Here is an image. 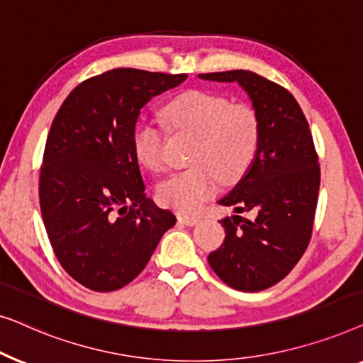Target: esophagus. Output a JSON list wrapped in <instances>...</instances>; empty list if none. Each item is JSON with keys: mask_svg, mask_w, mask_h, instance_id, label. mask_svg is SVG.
Returning <instances> with one entry per match:
<instances>
[{"mask_svg": "<svg viewBox=\"0 0 363 363\" xmlns=\"http://www.w3.org/2000/svg\"><path fill=\"white\" fill-rule=\"evenodd\" d=\"M177 220L187 227H194V225H197L201 218L194 217V216H186V213H179V216H177Z\"/></svg>", "mask_w": 363, "mask_h": 363, "instance_id": "34e87169", "label": "esophagus"}]
</instances>
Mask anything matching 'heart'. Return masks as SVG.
Here are the masks:
<instances>
[{
  "label": "heart",
  "mask_w": 363,
  "mask_h": 363,
  "mask_svg": "<svg viewBox=\"0 0 363 363\" xmlns=\"http://www.w3.org/2000/svg\"><path fill=\"white\" fill-rule=\"evenodd\" d=\"M166 115L177 128L199 136L191 162L196 166L167 176L156 189L162 206L179 212H196L216 196L223 179H237L247 171L258 146L259 123L252 106L230 104L225 96L191 90L166 106ZM138 161L151 171L166 164L164 135L156 121L143 120L133 133Z\"/></svg>",
  "instance_id": "1"
}]
</instances>
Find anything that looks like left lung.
I'll return each instance as SVG.
<instances>
[{
  "instance_id": "1",
  "label": "left lung",
  "mask_w": 363,
  "mask_h": 363,
  "mask_svg": "<svg viewBox=\"0 0 363 363\" xmlns=\"http://www.w3.org/2000/svg\"><path fill=\"white\" fill-rule=\"evenodd\" d=\"M212 82H237L258 116L257 152L242 179L218 201L235 212L220 220L225 240L208 264L233 289L263 291L296 267L313 235L320 169L309 123L284 86L250 72L199 74Z\"/></svg>"
}]
</instances>
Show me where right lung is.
Instances as JSON below:
<instances>
[{"instance_id": "1", "label": "right lung", "mask_w": 363, "mask_h": 363, "mask_svg": "<svg viewBox=\"0 0 363 363\" xmlns=\"http://www.w3.org/2000/svg\"><path fill=\"white\" fill-rule=\"evenodd\" d=\"M186 74L113 69L79 84L50 125L39 174L40 213L60 267L110 293L140 274L171 211L156 207L133 150L141 108Z\"/></svg>"}]
</instances>
